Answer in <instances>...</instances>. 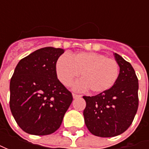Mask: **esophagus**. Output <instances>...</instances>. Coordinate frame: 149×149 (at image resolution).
I'll return each instance as SVG.
<instances>
[{"label":"esophagus","mask_w":149,"mask_h":149,"mask_svg":"<svg viewBox=\"0 0 149 149\" xmlns=\"http://www.w3.org/2000/svg\"><path fill=\"white\" fill-rule=\"evenodd\" d=\"M72 95H73V98L74 99H78V98H80L81 97L79 95H76V94H74V93L72 94Z\"/></svg>","instance_id":"1"}]
</instances>
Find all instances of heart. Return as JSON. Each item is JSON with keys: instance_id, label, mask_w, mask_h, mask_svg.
<instances>
[{"instance_id": "obj_1", "label": "heart", "mask_w": 149, "mask_h": 149, "mask_svg": "<svg viewBox=\"0 0 149 149\" xmlns=\"http://www.w3.org/2000/svg\"><path fill=\"white\" fill-rule=\"evenodd\" d=\"M56 75L65 86L70 85L79 75L82 79L74 84V89H89L92 93H102L114 85L119 75V65L113 59L95 52H79L62 54L55 64Z\"/></svg>"}]
</instances>
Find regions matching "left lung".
<instances>
[{
	"label": "left lung",
	"mask_w": 149,
	"mask_h": 149,
	"mask_svg": "<svg viewBox=\"0 0 149 149\" xmlns=\"http://www.w3.org/2000/svg\"><path fill=\"white\" fill-rule=\"evenodd\" d=\"M119 65L116 83L107 91L95 96H84L86 107L84 123L92 134L109 138L129 129L139 107V80L134 70L119 54L113 53Z\"/></svg>",
	"instance_id": "obj_1"
}]
</instances>
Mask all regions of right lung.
I'll list each match as a JSON object with an SVG mask.
<instances>
[{"label":"right lung","mask_w":149,"mask_h":149,"mask_svg":"<svg viewBox=\"0 0 149 149\" xmlns=\"http://www.w3.org/2000/svg\"><path fill=\"white\" fill-rule=\"evenodd\" d=\"M65 49L45 47L20 60L10 82V108L29 134L48 135L59 129L72 94L60 83L55 64Z\"/></svg>","instance_id":"add662e5"}]
</instances>
